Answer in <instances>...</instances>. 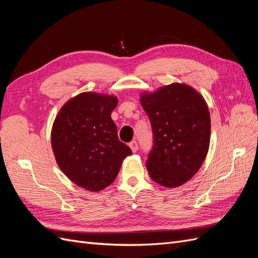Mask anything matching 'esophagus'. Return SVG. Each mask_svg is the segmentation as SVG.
<instances>
[{"instance_id":"obj_1","label":"esophagus","mask_w":258,"mask_h":258,"mask_svg":"<svg viewBox=\"0 0 258 258\" xmlns=\"http://www.w3.org/2000/svg\"><path fill=\"white\" fill-rule=\"evenodd\" d=\"M129 146H130V148H131V151L134 152V153L138 152V150H139V144H138V142H137V141H132V142H130V143H129Z\"/></svg>"}]
</instances>
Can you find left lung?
Returning <instances> with one entry per match:
<instances>
[{
    "label": "left lung",
    "mask_w": 258,
    "mask_h": 258,
    "mask_svg": "<svg viewBox=\"0 0 258 258\" xmlns=\"http://www.w3.org/2000/svg\"><path fill=\"white\" fill-rule=\"evenodd\" d=\"M141 104L151 120L154 146L146 168L154 182L181 186L198 172L210 145L211 119L206 101L185 84L143 92Z\"/></svg>",
    "instance_id": "8db88e82"
}]
</instances>
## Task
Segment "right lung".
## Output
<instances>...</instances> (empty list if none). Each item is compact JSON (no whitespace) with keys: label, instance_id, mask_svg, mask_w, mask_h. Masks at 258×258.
<instances>
[{"label":"right lung","instance_id":"obj_1","mask_svg":"<svg viewBox=\"0 0 258 258\" xmlns=\"http://www.w3.org/2000/svg\"><path fill=\"white\" fill-rule=\"evenodd\" d=\"M115 96L83 92L61 107L51 130V147L59 168L73 183L89 191L111 185L122 160L131 155L120 142L111 113Z\"/></svg>","mask_w":258,"mask_h":258}]
</instances>
